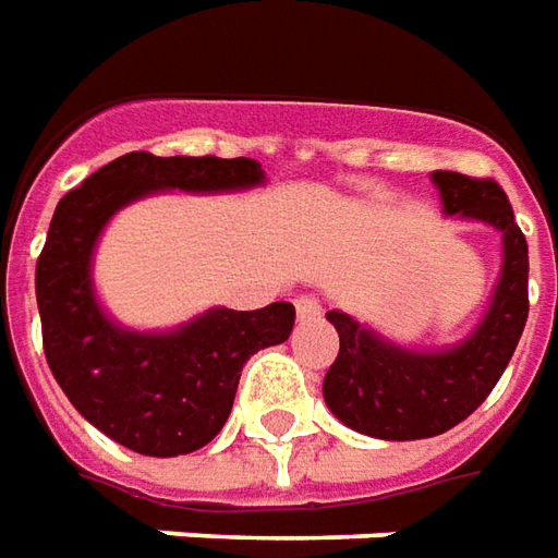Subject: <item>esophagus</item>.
Returning <instances> with one entry per match:
<instances>
[{"mask_svg": "<svg viewBox=\"0 0 558 558\" xmlns=\"http://www.w3.org/2000/svg\"><path fill=\"white\" fill-rule=\"evenodd\" d=\"M319 314H323V305L314 295H299L295 299V317L299 319H317Z\"/></svg>", "mask_w": 558, "mask_h": 558, "instance_id": "obj_1", "label": "esophagus"}]
</instances>
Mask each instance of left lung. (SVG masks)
Returning a JSON list of instances; mask_svg holds the SVG:
<instances>
[{
	"label": "left lung",
	"mask_w": 558,
	"mask_h": 558,
	"mask_svg": "<svg viewBox=\"0 0 558 558\" xmlns=\"http://www.w3.org/2000/svg\"><path fill=\"white\" fill-rule=\"evenodd\" d=\"M447 217H465L501 232V275L477 329L447 350H408L350 314L326 319L341 350L323 380V399L344 426L384 441L441 435L481 408L508 368L529 317V244L505 190L459 171H435Z\"/></svg>",
	"instance_id": "obj_1"
}]
</instances>
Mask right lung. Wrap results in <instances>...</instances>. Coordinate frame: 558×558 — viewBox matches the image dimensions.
Returning a JSON list of instances; mask_svg holds the SVG:
<instances>
[{"instance_id": "add662e5", "label": "right lung", "mask_w": 558, "mask_h": 558, "mask_svg": "<svg viewBox=\"0 0 558 558\" xmlns=\"http://www.w3.org/2000/svg\"><path fill=\"white\" fill-rule=\"evenodd\" d=\"M266 181L256 159L154 157L132 150L65 193L35 266L45 356L77 414L144 456L193 453L223 428L241 368L283 344L290 302L259 311L211 307L171 332H135L108 317L93 290V251L120 208L162 190L232 193Z\"/></svg>"}]
</instances>
